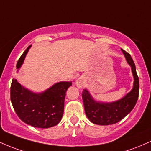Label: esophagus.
<instances>
[{
  "instance_id": "1",
  "label": "esophagus",
  "mask_w": 151,
  "mask_h": 151,
  "mask_svg": "<svg viewBox=\"0 0 151 151\" xmlns=\"http://www.w3.org/2000/svg\"><path fill=\"white\" fill-rule=\"evenodd\" d=\"M76 86H77V87L81 88V87H82V86H83V81H81L80 78L78 79V80L76 81Z\"/></svg>"
}]
</instances>
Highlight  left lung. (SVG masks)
Segmentation results:
<instances>
[{"label":"left lung","mask_w":151,"mask_h":151,"mask_svg":"<svg viewBox=\"0 0 151 151\" xmlns=\"http://www.w3.org/2000/svg\"><path fill=\"white\" fill-rule=\"evenodd\" d=\"M126 59L131 67L134 77L133 89L123 98L111 103L97 102L86 89L82 93L84 109L88 118L92 123L101 126L112 125L121 121L136 104L139 95V79L137 75L134 62L128 53L121 49Z\"/></svg>","instance_id":"8db88e82"}]
</instances>
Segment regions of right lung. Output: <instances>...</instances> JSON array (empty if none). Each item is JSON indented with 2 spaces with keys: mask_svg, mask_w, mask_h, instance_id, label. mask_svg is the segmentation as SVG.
<instances>
[{
  "mask_svg": "<svg viewBox=\"0 0 151 151\" xmlns=\"http://www.w3.org/2000/svg\"><path fill=\"white\" fill-rule=\"evenodd\" d=\"M31 45L18 59L17 68L23 64ZM71 82L57 83L41 93H34L13 79L11 87V101L16 114L22 121L31 126L48 128L56 126L64 111V101Z\"/></svg>",
  "mask_w": 151,
  "mask_h": 151,
  "instance_id": "1",
  "label": "right lung"
}]
</instances>
